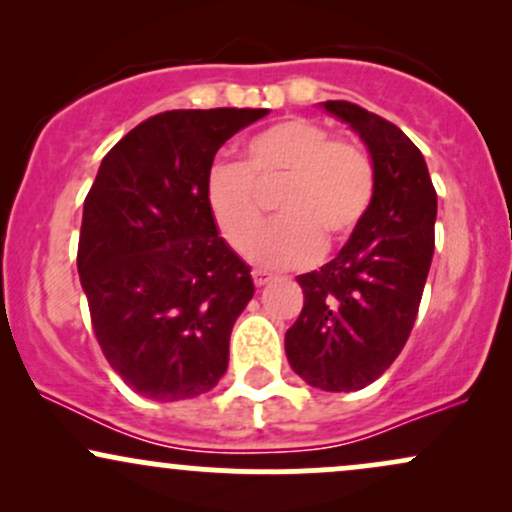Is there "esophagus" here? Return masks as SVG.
<instances>
[{
  "instance_id": "34e87169",
  "label": "esophagus",
  "mask_w": 512,
  "mask_h": 512,
  "mask_svg": "<svg viewBox=\"0 0 512 512\" xmlns=\"http://www.w3.org/2000/svg\"><path fill=\"white\" fill-rule=\"evenodd\" d=\"M252 281H255V286H267L269 281H272V274L262 272V269H255V272H252Z\"/></svg>"
}]
</instances>
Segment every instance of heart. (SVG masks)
<instances>
[{"instance_id": "1", "label": "heart", "mask_w": 512, "mask_h": 512, "mask_svg": "<svg viewBox=\"0 0 512 512\" xmlns=\"http://www.w3.org/2000/svg\"><path fill=\"white\" fill-rule=\"evenodd\" d=\"M279 181L285 182L277 198L282 219L256 239V191ZM373 195L375 170L366 151L337 142L305 117L262 129L245 144L240 166L221 163L207 178V207L221 238L243 252L254 237L250 260L269 269L305 267L320 257L322 240L342 243L366 219Z\"/></svg>"}]
</instances>
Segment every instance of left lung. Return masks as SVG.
<instances>
[{"label":"left lung","mask_w":512,"mask_h":512,"mask_svg":"<svg viewBox=\"0 0 512 512\" xmlns=\"http://www.w3.org/2000/svg\"><path fill=\"white\" fill-rule=\"evenodd\" d=\"M320 108L368 149L375 195L337 257L296 276L305 301L286 332V358L317 390L356 392L378 380L407 344L433 260L438 197L424 154L402 129L354 103Z\"/></svg>","instance_id":"left-lung-1"}]
</instances>
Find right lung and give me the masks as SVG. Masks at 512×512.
Here are the masks:
<instances>
[{"label":"right lung","instance_id":"1","mask_svg":"<svg viewBox=\"0 0 512 512\" xmlns=\"http://www.w3.org/2000/svg\"><path fill=\"white\" fill-rule=\"evenodd\" d=\"M267 108L168 110L122 137L84 202L81 289L105 358L137 395L195 399L228 368L255 284L207 207L216 151Z\"/></svg>","mask_w":512,"mask_h":512}]
</instances>
